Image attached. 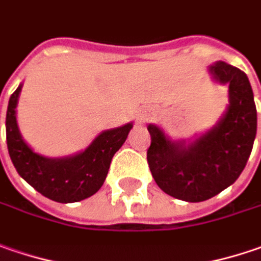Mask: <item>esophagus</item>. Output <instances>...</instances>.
Returning <instances> with one entry per match:
<instances>
[{"label": "esophagus", "mask_w": 261, "mask_h": 261, "mask_svg": "<svg viewBox=\"0 0 261 261\" xmlns=\"http://www.w3.org/2000/svg\"><path fill=\"white\" fill-rule=\"evenodd\" d=\"M147 117H148V114L147 113H141L139 116H138V123H144L145 120H147Z\"/></svg>", "instance_id": "1"}]
</instances>
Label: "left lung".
<instances>
[{
  "mask_svg": "<svg viewBox=\"0 0 261 261\" xmlns=\"http://www.w3.org/2000/svg\"><path fill=\"white\" fill-rule=\"evenodd\" d=\"M216 81L229 85V107L212 130L192 144L172 142L155 124L148 126L147 162L155 184L170 197L205 201L242 173L257 134L254 95L247 74L228 63L210 66Z\"/></svg>",
  "mask_w": 261,
  "mask_h": 261,
  "instance_id": "left-lung-1",
  "label": "left lung"
}]
</instances>
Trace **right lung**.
<instances>
[{
    "label": "right lung",
    "mask_w": 261,
    "mask_h": 261,
    "mask_svg": "<svg viewBox=\"0 0 261 261\" xmlns=\"http://www.w3.org/2000/svg\"><path fill=\"white\" fill-rule=\"evenodd\" d=\"M21 86L10 97L6 132L10 159L31 187L57 202H76L94 195L102 187L111 159L127 138L132 123L98 135L84 152L66 159L39 155L21 139L16 122V106Z\"/></svg>",
    "instance_id": "right-lung-1"
}]
</instances>
